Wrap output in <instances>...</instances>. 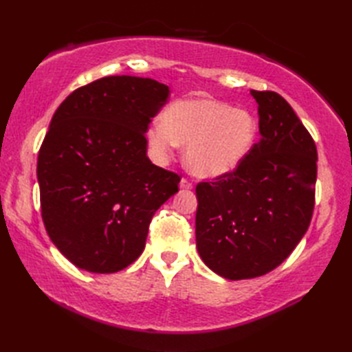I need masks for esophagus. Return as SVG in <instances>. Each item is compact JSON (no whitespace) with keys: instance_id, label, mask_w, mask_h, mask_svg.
<instances>
[{"instance_id":"34e87169","label":"esophagus","mask_w":352,"mask_h":352,"mask_svg":"<svg viewBox=\"0 0 352 352\" xmlns=\"http://www.w3.org/2000/svg\"><path fill=\"white\" fill-rule=\"evenodd\" d=\"M180 188H182V189H192V188H193V183L189 180V178L183 177L182 182H180Z\"/></svg>"}]
</instances>
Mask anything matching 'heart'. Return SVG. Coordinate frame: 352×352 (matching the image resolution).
Wrapping results in <instances>:
<instances>
[{"instance_id": "b5f03b06", "label": "heart", "mask_w": 352, "mask_h": 352, "mask_svg": "<svg viewBox=\"0 0 352 352\" xmlns=\"http://www.w3.org/2000/svg\"><path fill=\"white\" fill-rule=\"evenodd\" d=\"M256 136L257 122L250 111L207 98L170 104L163 122H155L148 131L149 145L162 157L177 144L188 145V166L203 177L234 170L251 151Z\"/></svg>"}]
</instances>
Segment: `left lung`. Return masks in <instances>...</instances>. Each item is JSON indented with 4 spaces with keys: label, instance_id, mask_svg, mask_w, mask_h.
Masks as SVG:
<instances>
[{
    "label": "left lung",
    "instance_id": "8db88e82",
    "mask_svg": "<svg viewBox=\"0 0 352 352\" xmlns=\"http://www.w3.org/2000/svg\"><path fill=\"white\" fill-rule=\"evenodd\" d=\"M260 139L239 166L197 186V248L228 280L271 272L307 231L315 208V140L281 95L251 91Z\"/></svg>",
    "mask_w": 352,
    "mask_h": 352
}]
</instances>
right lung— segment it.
Masks as SVG:
<instances>
[{"mask_svg":"<svg viewBox=\"0 0 352 352\" xmlns=\"http://www.w3.org/2000/svg\"><path fill=\"white\" fill-rule=\"evenodd\" d=\"M169 96L151 78L102 77L76 89L51 119L37 155L50 239L72 265L113 274L145 248L180 175L146 157L145 133Z\"/></svg>","mask_w":352,"mask_h":352,"instance_id":"1","label":"right lung"}]
</instances>
